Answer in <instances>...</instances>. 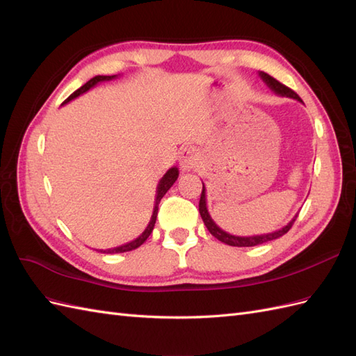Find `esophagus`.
Masks as SVG:
<instances>
[{
	"label": "esophagus",
	"mask_w": 356,
	"mask_h": 356,
	"mask_svg": "<svg viewBox=\"0 0 356 356\" xmlns=\"http://www.w3.org/2000/svg\"><path fill=\"white\" fill-rule=\"evenodd\" d=\"M200 160V154L195 147H186L179 156V166L184 172L195 169Z\"/></svg>",
	"instance_id": "34e87169"
}]
</instances>
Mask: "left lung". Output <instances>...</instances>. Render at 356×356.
Segmentation results:
<instances>
[{
  "mask_svg": "<svg viewBox=\"0 0 356 356\" xmlns=\"http://www.w3.org/2000/svg\"><path fill=\"white\" fill-rule=\"evenodd\" d=\"M258 75H260V79L267 84V88L270 89L272 92H275L276 95L286 96V98H293V99H297V101L301 102L300 96L294 90H291L289 88H286L285 84L279 83L276 79L272 77V75H268V74H266L263 71L258 72ZM202 184H203V182H202ZM199 212H200V217H202L204 225H207V229L209 230V233L213 236V238H217L222 243H227L230 246H255V245H261V243H266V242L275 241L277 238H281V236H284L291 227H293V224H294V221L297 218V215H296V217L291 220L286 225H284L282 229H279V230L272 232V233H267V234H257V236H234V234H230L227 232H224L222 229H220L218 225L215 224V221L211 218V215L208 212L207 188H204V184H203L202 195H200Z\"/></svg>",
  "mask_w": 356,
  "mask_h": 356,
  "instance_id": "8db88e82",
  "label": "left lung"
}]
</instances>
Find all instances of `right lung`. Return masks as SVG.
<instances>
[{
	"label": "right lung",
	"instance_id": "right-lung-1",
	"mask_svg": "<svg viewBox=\"0 0 356 356\" xmlns=\"http://www.w3.org/2000/svg\"><path fill=\"white\" fill-rule=\"evenodd\" d=\"M114 79H117V75H96V77L90 79L88 83L83 84L80 89L75 90L63 104H68L70 101H72V99H75V98H79L80 95H83V93H86L88 90H90L92 88H95V86L98 84V83H101V81H110V80H114ZM63 104H62V105H63ZM178 175H179V170H178L177 166H174V168H170V169L166 172V174H165L163 177H161V179L159 181L157 190H156V199H154V208H153L152 220H149V222H148V225H147V229H145L141 234H139L135 241L123 243V245H120V246L108 248V250H96V251L104 252V254H118V252L132 251V250H136L138 246H141V245L147 241L148 236L152 234V232H153V229H154L156 218H157V212H159V203H160L161 197H163V196L166 195V191H168L172 186H174V182L178 179Z\"/></svg>",
	"mask_w": 356,
	"mask_h": 356
}]
</instances>
